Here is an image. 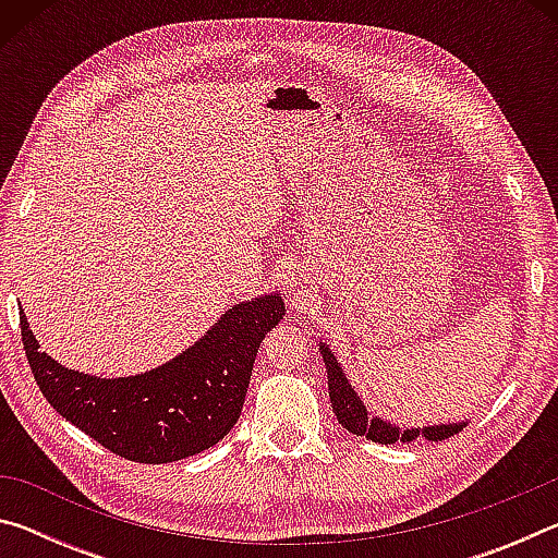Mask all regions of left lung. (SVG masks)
I'll list each match as a JSON object with an SVG mask.
<instances>
[{"label":"left lung","mask_w":558,"mask_h":558,"mask_svg":"<svg viewBox=\"0 0 558 558\" xmlns=\"http://www.w3.org/2000/svg\"><path fill=\"white\" fill-rule=\"evenodd\" d=\"M323 359L327 366V381H329V401H332V409L337 413V421L342 426L354 433V436H366L374 442H381V446H391L396 440L411 442L418 436L426 440H446L452 433L462 430V423H452V426H430V428H409L401 430L399 426H391L381 418H372L369 411L364 409V403L359 401V396L354 393L352 386L344 379L342 369H339L335 354L323 344Z\"/></svg>","instance_id":"8db88e82"}]
</instances>
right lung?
<instances>
[{"mask_svg": "<svg viewBox=\"0 0 558 558\" xmlns=\"http://www.w3.org/2000/svg\"><path fill=\"white\" fill-rule=\"evenodd\" d=\"M286 305L272 295L231 307L192 349L128 379L78 374L39 352L24 313L26 359L56 411L116 456L147 465L196 456L239 421L258 347Z\"/></svg>", "mask_w": 558, "mask_h": 558, "instance_id": "1", "label": "right lung"}]
</instances>
